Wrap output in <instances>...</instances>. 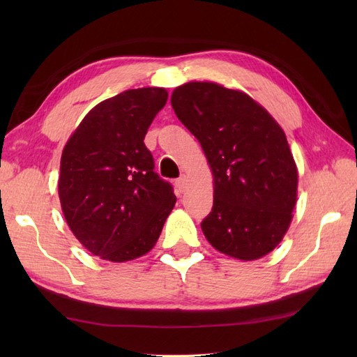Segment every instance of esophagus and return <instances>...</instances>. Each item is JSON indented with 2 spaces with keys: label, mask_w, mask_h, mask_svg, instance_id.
I'll return each mask as SVG.
<instances>
[{
  "label": "esophagus",
  "mask_w": 357,
  "mask_h": 357,
  "mask_svg": "<svg viewBox=\"0 0 357 357\" xmlns=\"http://www.w3.org/2000/svg\"><path fill=\"white\" fill-rule=\"evenodd\" d=\"M185 185H187V178L185 176H181L176 179V188L179 193H183L185 190Z\"/></svg>",
  "instance_id": "34e87169"
}]
</instances>
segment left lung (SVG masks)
<instances>
[{
    "label": "left lung",
    "instance_id": "8db88e82",
    "mask_svg": "<svg viewBox=\"0 0 357 357\" xmlns=\"http://www.w3.org/2000/svg\"><path fill=\"white\" fill-rule=\"evenodd\" d=\"M170 101L213 173V208L201 222L207 241L241 261L270 253L290 227L298 196L284 130L247 93L216 82H187Z\"/></svg>",
    "mask_w": 357,
    "mask_h": 357
}]
</instances>
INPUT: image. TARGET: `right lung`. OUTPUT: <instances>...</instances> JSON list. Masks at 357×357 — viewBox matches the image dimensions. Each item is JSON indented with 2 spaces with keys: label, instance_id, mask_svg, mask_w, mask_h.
Masks as SVG:
<instances>
[{
  "label": "right lung",
  "instance_id": "obj_1",
  "mask_svg": "<svg viewBox=\"0 0 357 357\" xmlns=\"http://www.w3.org/2000/svg\"><path fill=\"white\" fill-rule=\"evenodd\" d=\"M169 93L126 90L90 110L67 141L58 193L72 233L90 253L126 262L155 247L176 202L144 138Z\"/></svg>",
  "mask_w": 357,
  "mask_h": 357
}]
</instances>
